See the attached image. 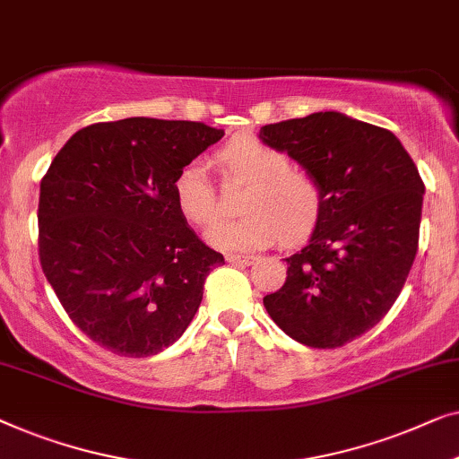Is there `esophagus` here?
Wrapping results in <instances>:
<instances>
[{"label": "esophagus", "mask_w": 459, "mask_h": 459, "mask_svg": "<svg viewBox=\"0 0 459 459\" xmlns=\"http://www.w3.org/2000/svg\"><path fill=\"white\" fill-rule=\"evenodd\" d=\"M257 260L255 255H243V254H227V262L230 264H241V266H249Z\"/></svg>", "instance_id": "esophagus-1"}]
</instances>
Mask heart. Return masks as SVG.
<instances>
[{"mask_svg": "<svg viewBox=\"0 0 459 459\" xmlns=\"http://www.w3.org/2000/svg\"><path fill=\"white\" fill-rule=\"evenodd\" d=\"M218 162L232 178L245 180L238 218L216 221L205 238L221 249H260L282 235L297 241L316 227L322 214L320 185L291 160L260 139L230 141L218 152ZM174 202L191 224H205L216 214V197L205 168L189 162L174 178Z\"/></svg>", "mask_w": 459, "mask_h": 459, "instance_id": "obj_1", "label": "heart"}]
</instances>
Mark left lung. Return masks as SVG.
<instances>
[{
    "label": "left lung",
    "mask_w": 459,
    "mask_h": 459,
    "mask_svg": "<svg viewBox=\"0 0 459 459\" xmlns=\"http://www.w3.org/2000/svg\"><path fill=\"white\" fill-rule=\"evenodd\" d=\"M322 191L306 247L264 307L289 337L333 350L370 331L402 293L418 251L424 183L402 141L341 112L260 128Z\"/></svg>",
    "instance_id": "8db88e82"
}]
</instances>
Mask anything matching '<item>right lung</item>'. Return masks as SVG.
<instances>
[{"instance_id": "add662e5", "label": "right lung", "mask_w": 459, "mask_h": 459, "mask_svg": "<svg viewBox=\"0 0 459 459\" xmlns=\"http://www.w3.org/2000/svg\"><path fill=\"white\" fill-rule=\"evenodd\" d=\"M224 137L204 122L125 118L81 128L39 193V260L70 320L106 350L156 356L191 325L224 264L180 214L174 178Z\"/></svg>"}]
</instances>
